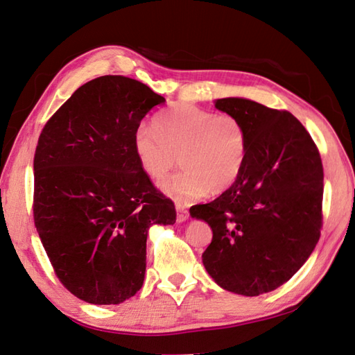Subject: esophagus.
Returning a JSON list of instances; mask_svg holds the SVG:
<instances>
[{
	"instance_id": "1",
	"label": "esophagus",
	"mask_w": 355,
	"mask_h": 355,
	"mask_svg": "<svg viewBox=\"0 0 355 355\" xmlns=\"http://www.w3.org/2000/svg\"><path fill=\"white\" fill-rule=\"evenodd\" d=\"M176 211H178L176 221H178V223H184V221L188 218V215H189L188 209H187L185 206H182V205H176Z\"/></svg>"
}]
</instances>
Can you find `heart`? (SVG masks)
<instances>
[{
    "label": "heart",
    "instance_id": "heart-1",
    "mask_svg": "<svg viewBox=\"0 0 355 355\" xmlns=\"http://www.w3.org/2000/svg\"><path fill=\"white\" fill-rule=\"evenodd\" d=\"M141 170L159 180L180 159L184 170L161 182V189L178 202L191 203L207 191L223 193L243 173L248 152L244 123L229 114L175 103L155 117L153 129L140 125L132 138Z\"/></svg>",
    "mask_w": 355,
    "mask_h": 355
}]
</instances>
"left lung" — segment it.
Segmentation results:
<instances>
[{"mask_svg": "<svg viewBox=\"0 0 355 355\" xmlns=\"http://www.w3.org/2000/svg\"><path fill=\"white\" fill-rule=\"evenodd\" d=\"M215 107L244 123L247 159L235 184L189 214L212 229L202 259L215 283L257 297L286 283L321 236V155L289 111L243 98L218 99Z\"/></svg>", "mask_w": 355, "mask_h": 355, "instance_id": "obj_1", "label": "left lung"}]
</instances>
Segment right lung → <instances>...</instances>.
Segmentation results:
<instances>
[{
  "instance_id": "add662e5",
  "label": "right lung",
  "mask_w": 355,
  "mask_h": 355,
  "mask_svg": "<svg viewBox=\"0 0 355 355\" xmlns=\"http://www.w3.org/2000/svg\"><path fill=\"white\" fill-rule=\"evenodd\" d=\"M166 102L122 75L81 85L46 125L34 153L33 217L57 279L90 304H120L141 289L152 224L176 209L135 157L143 117Z\"/></svg>"
}]
</instances>
